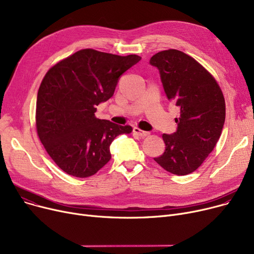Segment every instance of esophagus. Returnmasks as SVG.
<instances>
[{
  "label": "esophagus",
  "mask_w": 254,
  "mask_h": 254,
  "mask_svg": "<svg viewBox=\"0 0 254 254\" xmlns=\"http://www.w3.org/2000/svg\"><path fill=\"white\" fill-rule=\"evenodd\" d=\"M132 132H134V135H135V136H138V137H142V138L149 135V132H148V131L142 130V129H140L139 127H134V128H132Z\"/></svg>",
  "instance_id": "esophagus-1"
}]
</instances>
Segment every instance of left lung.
I'll list each match as a JSON object with an SVG mask.
<instances>
[{
    "label": "left lung",
    "instance_id": "1",
    "mask_svg": "<svg viewBox=\"0 0 254 254\" xmlns=\"http://www.w3.org/2000/svg\"><path fill=\"white\" fill-rule=\"evenodd\" d=\"M149 64L157 68L168 100L180 109L177 130L163 135L166 150L154 161L172 174H190L220 138L225 120L222 91L204 66L182 51H161Z\"/></svg>",
    "mask_w": 254,
    "mask_h": 254
}]
</instances>
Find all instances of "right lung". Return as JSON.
I'll list each match as a JSON object with an SVG mask.
<instances>
[{
  "mask_svg": "<svg viewBox=\"0 0 254 254\" xmlns=\"http://www.w3.org/2000/svg\"><path fill=\"white\" fill-rule=\"evenodd\" d=\"M140 60L136 55L82 49L46 73L37 96V131L47 153L66 174L95 175L110 161L115 137L132 130L99 119L95 112L113 96L122 75Z\"/></svg>",
  "mask_w": 254,
  "mask_h": 254,
  "instance_id": "add662e5",
  "label": "right lung"
}]
</instances>
